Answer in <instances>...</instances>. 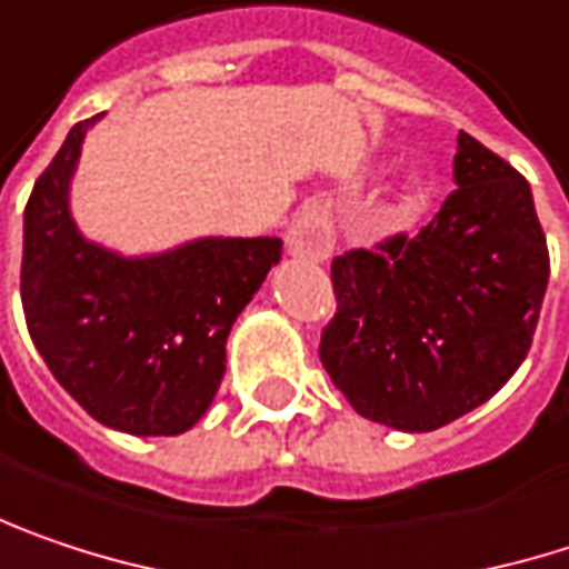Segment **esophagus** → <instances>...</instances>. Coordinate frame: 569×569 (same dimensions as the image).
Returning a JSON list of instances; mask_svg holds the SVG:
<instances>
[{"instance_id":"obj_1","label":"esophagus","mask_w":569,"mask_h":569,"mask_svg":"<svg viewBox=\"0 0 569 569\" xmlns=\"http://www.w3.org/2000/svg\"><path fill=\"white\" fill-rule=\"evenodd\" d=\"M286 250L289 257L309 260V263H322L332 257L336 250V228L326 208L309 204L296 214V221L286 231Z\"/></svg>"}]
</instances>
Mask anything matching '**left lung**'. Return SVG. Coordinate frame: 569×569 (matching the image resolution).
I'll use <instances>...</instances> for the list:
<instances>
[{
    "instance_id": "1",
    "label": "left lung",
    "mask_w": 569,
    "mask_h": 569,
    "mask_svg": "<svg viewBox=\"0 0 569 569\" xmlns=\"http://www.w3.org/2000/svg\"><path fill=\"white\" fill-rule=\"evenodd\" d=\"M452 179L459 188L417 237L332 260L322 368L361 417L403 433L439 430L505 388L550 277L531 184L469 132Z\"/></svg>"
}]
</instances>
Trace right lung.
<instances>
[{"instance_id":"obj_1","label":"right lung","mask_w":569,"mask_h":569,"mask_svg":"<svg viewBox=\"0 0 569 569\" xmlns=\"http://www.w3.org/2000/svg\"><path fill=\"white\" fill-rule=\"evenodd\" d=\"M97 120L68 132L26 204L28 332L93 420L132 437H179L208 413L231 326L280 263L283 240L198 237L149 257L87 240L71 218V179Z\"/></svg>"}]
</instances>
